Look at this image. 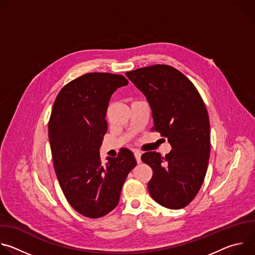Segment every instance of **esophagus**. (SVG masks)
<instances>
[{
  "mask_svg": "<svg viewBox=\"0 0 255 255\" xmlns=\"http://www.w3.org/2000/svg\"><path fill=\"white\" fill-rule=\"evenodd\" d=\"M134 156H135V158H136V161L139 163V162L141 161V153H140L139 151H135V152H134Z\"/></svg>",
  "mask_w": 255,
  "mask_h": 255,
  "instance_id": "esophagus-1",
  "label": "esophagus"
}]
</instances>
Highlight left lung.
<instances>
[{
	"mask_svg": "<svg viewBox=\"0 0 255 255\" xmlns=\"http://www.w3.org/2000/svg\"><path fill=\"white\" fill-rule=\"evenodd\" d=\"M146 97L155 130L167 138L171 150L162 156L142 154L151 166L148 183L152 199L168 209L189 205L200 191L210 157V122L207 108L193 83L172 66L156 64L126 72Z\"/></svg>",
	"mask_w": 255,
	"mask_h": 255,
	"instance_id": "1",
	"label": "left lung"
}]
</instances>
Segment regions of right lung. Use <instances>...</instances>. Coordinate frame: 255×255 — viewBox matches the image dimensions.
Returning a JSON list of instances; mask_svg holds the SVG:
<instances>
[{
    "mask_svg": "<svg viewBox=\"0 0 255 255\" xmlns=\"http://www.w3.org/2000/svg\"><path fill=\"white\" fill-rule=\"evenodd\" d=\"M127 85L123 76L107 72H91L71 81L57 95L48 123L60 188L72 208L93 219L116 208L124 181L137 163L127 148L117 157H107L106 164L100 157L109 101Z\"/></svg>",
    "mask_w": 255,
    "mask_h": 255,
    "instance_id": "right-lung-1",
    "label": "right lung"
}]
</instances>
